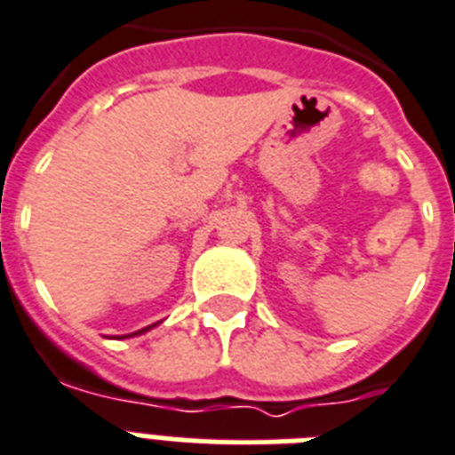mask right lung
Returning <instances> with one entry per match:
<instances>
[{
  "label": "right lung",
  "mask_w": 455,
  "mask_h": 455,
  "mask_svg": "<svg viewBox=\"0 0 455 455\" xmlns=\"http://www.w3.org/2000/svg\"><path fill=\"white\" fill-rule=\"evenodd\" d=\"M152 326H155V323H152ZM152 326H148V328H140V331H136V333H132V335H140V333H145V331H150ZM132 335H122V338H132Z\"/></svg>",
  "instance_id": "right-lung-1"
}]
</instances>
